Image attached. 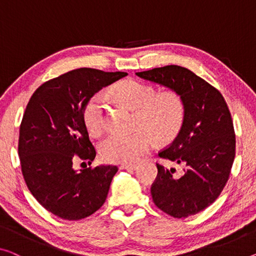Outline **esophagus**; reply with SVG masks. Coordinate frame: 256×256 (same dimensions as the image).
I'll use <instances>...</instances> for the list:
<instances>
[{"label": "esophagus", "mask_w": 256, "mask_h": 256, "mask_svg": "<svg viewBox=\"0 0 256 256\" xmlns=\"http://www.w3.org/2000/svg\"><path fill=\"white\" fill-rule=\"evenodd\" d=\"M137 166L136 164H121L120 169H127V170H132V169H135Z\"/></svg>", "instance_id": "obj_1"}]
</instances>
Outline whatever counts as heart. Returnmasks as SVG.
Listing matches in <instances>:
<instances>
[{
  "instance_id": "obj_1",
  "label": "heart",
  "mask_w": 256,
  "mask_h": 256,
  "mask_svg": "<svg viewBox=\"0 0 256 256\" xmlns=\"http://www.w3.org/2000/svg\"><path fill=\"white\" fill-rule=\"evenodd\" d=\"M118 103L136 111L140 128L130 135H110L100 142V153L105 161L132 164L153 146V136L160 143H167L178 135L184 120L182 97L172 90L156 94V89L140 81L124 80L113 88ZM106 98L96 94L89 98L82 111L87 130L98 135L106 120Z\"/></svg>"
}]
</instances>
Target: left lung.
I'll use <instances>...</instances> for the list:
<instances>
[{"label":"left lung","mask_w":256,"mask_h":256,"mask_svg":"<svg viewBox=\"0 0 256 256\" xmlns=\"http://www.w3.org/2000/svg\"><path fill=\"white\" fill-rule=\"evenodd\" d=\"M144 80L172 89L182 97L184 120L174 142L160 158L184 166L176 169L156 164L151 186L156 206L172 218L194 215L212 205L229 180L236 154V135L222 94L190 70L168 65L136 73Z\"/></svg>","instance_id":"8db88e82"}]
</instances>
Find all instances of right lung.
Masks as SVG:
<instances>
[{"instance_id": "1", "label": "right lung", "mask_w": 256, "mask_h": 256, "mask_svg": "<svg viewBox=\"0 0 256 256\" xmlns=\"http://www.w3.org/2000/svg\"><path fill=\"white\" fill-rule=\"evenodd\" d=\"M128 76L82 68L40 86L30 97L19 129L18 154L34 198L58 218L76 221L103 206L116 166L73 168L95 159L82 111L102 88Z\"/></svg>"}]
</instances>
